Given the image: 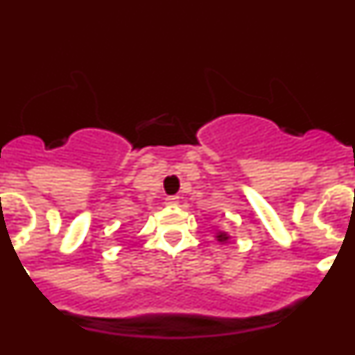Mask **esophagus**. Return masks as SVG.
Returning a JSON list of instances; mask_svg holds the SVG:
<instances>
[{
    "instance_id": "34e87169",
    "label": "esophagus",
    "mask_w": 355,
    "mask_h": 355,
    "mask_svg": "<svg viewBox=\"0 0 355 355\" xmlns=\"http://www.w3.org/2000/svg\"><path fill=\"white\" fill-rule=\"evenodd\" d=\"M165 205L178 206V205H180V197H178V196H168L167 199H165Z\"/></svg>"
}]
</instances>
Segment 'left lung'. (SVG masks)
<instances>
[{"label": "left lung", "instance_id": "obj_1", "mask_svg": "<svg viewBox=\"0 0 355 355\" xmlns=\"http://www.w3.org/2000/svg\"><path fill=\"white\" fill-rule=\"evenodd\" d=\"M218 238H220V240H227V236H225V234H218Z\"/></svg>", "mask_w": 355, "mask_h": 355}]
</instances>
